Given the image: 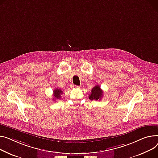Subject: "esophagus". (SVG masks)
<instances>
[{"label": "esophagus", "instance_id": "esophagus-1", "mask_svg": "<svg viewBox=\"0 0 158 158\" xmlns=\"http://www.w3.org/2000/svg\"><path fill=\"white\" fill-rule=\"evenodd\" d=\"M73 87L76 88H79L80 86H76V85H74V86H73Z\"/></svg>", "mask_w": 158, "mask_h": 158}]
</instances>
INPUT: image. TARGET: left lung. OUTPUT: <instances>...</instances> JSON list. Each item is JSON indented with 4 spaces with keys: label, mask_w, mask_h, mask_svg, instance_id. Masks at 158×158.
<instances>
[{
    "label": "left lung",
    "mask_w": 158,
    "mask_h": 158,
    "mask_svg": "<svg viewBox=\"0 0 158 158\" xmlns=\"http://www.w3.org/2000/svg\"><path fill=\"white\" fill-rule=\"evenodd\" d=\"M103 97V91L100 88V86L96 85L93 87L91 91V94L89 95V99L91 100H101Z\"/></svg>",
    "instance_id": "1"
}]
</instances>
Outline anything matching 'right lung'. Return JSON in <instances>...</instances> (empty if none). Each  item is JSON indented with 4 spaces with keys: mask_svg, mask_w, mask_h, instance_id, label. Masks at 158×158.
<instances>
[{
    "mask_svg": "<svg viewBox=\"0 0 158 158\" xmlns=\"http://www.w3.org/2000/svg\"><path fill=\"white\" fill-rule=\"evenodd\" d=\"M63 93V91L61 89L56 88L53 91V100H55L56 99H60L61 98V94Z\"/></svg>",
    "mask_w": 158,
    "mask_h": 158,
    "instance_id": "obj_1",
    "label": "right lung"
}]
</instances>
